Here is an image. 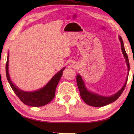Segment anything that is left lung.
Segmentation results:
<instances>
[{
  "mask_svg": "<svg viewBox=\"0 0 134 134\" xmlns=\"http://www.w3.org/2000/svg\"><path fill=\"white\" fill-rule=\"evenodd\" d=\"M119 40H120L121 42V48L122 52H123L124 58L126 59V61L128 67V71H129L128 72V74H129L130 71V63L129 58H128L127 54L124 49L123 40H122V38L120 36H119ZM128 76H129L127 75L126 81L125 82V84L123 86V87H122L117 93H116L115 94L110 97H108L99 96L97 94L88 91L85 86L84 82L82 80L81 76L79 75H77V76H76V83H77V85L79 90V93H80V96L81 97V98L83 99V100L84 101L85 103L90 105V106L101 107L105 106V105H108L112 103L113 102H114L121 96L122 93L123 92L125 87H126L127 82L128 80Z\"/></svg>",
  "mask_w": 134,
  "mask_h": 134,
  "instance_id": "1",
  "label": "left lung"
}]
</instances>
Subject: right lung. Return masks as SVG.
Instances as JSON below:
<instances>
[{"mask_svg":"<svg viewBox=\"0 0 134 134\" xmlns=\"http://www.w3.org/2000/svg\"><path fill=\"white\" fill-rule=\"evenodd\" d=\"M8 54L6 65H5V74L7 79L11 87L15 93L16 96L24 104L31 107H42L48 104L52 100L55 96L56 88L60 79L63 69L60 71L51 79V81L45 86L37 91L34 92H26L19 90L11 82L8 74Z\"/></svg>","mask_w":134,"mask_h":134,"instance_id":"1","label":"right lung"}]
</instances>
